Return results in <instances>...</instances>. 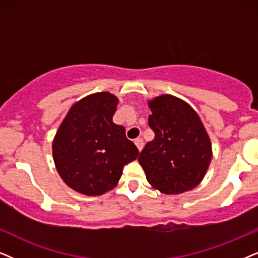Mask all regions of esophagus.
<instances>
[{"label": "esophagus", "instance_id": "obj_1", "mask_svg": "<svg viewBox=\"0 0 258 258\" xmlns=\"http://www.w3.org/2000/svg\"><path fill=\"white\" fill-rule=\"evenodd\" d=\"M135 144H136L137 148H138L139 151H142L143 146H144V142H143V139H142V138H137V139L135 140Z\"/></svg>", "mask_w": 258, "mask_h": 258}]
</instances>
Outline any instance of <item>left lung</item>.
I'll return each instance as SVG.
<instances>
[{"instance_id":"obj_1","label":"left lung","mask_w":258,"mask_h":258,"mask_svg":"<svg viewBox=\"0 0 258 258\" xmlns=\"http://www.w3.org/2000/svg\"><path fill=\"white\" fill-rule=\"evenodd\" d=\"M149 126L155 138L140 152L146 180L163 194H180L197 187L212 159V144L198 113L169 94L149 101Z\"/></svg>"}]
</instances>
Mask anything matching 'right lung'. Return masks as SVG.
Masks as SVG:
<instances>
[{
	"label": "right lung",
	"instance_id": "1",
	"mask_svg": "<svg viewBox=\"0 0 258 258\" xmlns=\"http://www.w3.org/2000/svg\"><path fill=\"white\" fill-rule=\"evenodd\" d=\"M118 97L91 94L71 107L52 143L58 174L74 190L102 195L118 184L122 169L139 151L126 138L125 127L113 122Z\"/></svg>",
	"mask_w": 258,
	"mask_h": 258
}]
</instances>
